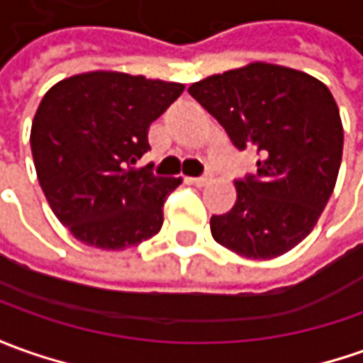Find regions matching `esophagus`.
<instances>
[{"instance_id":"obj_1","label":"esophagus","mask_w":363,"mask_h":363,"mask_svg":"<svg viewBox=\"0 0 363 363\" xmlns=\"http://www.w3.org/2000/svg\"><path fill=\"white\" fill-rule=\"evenodd\" d=\"M189 182L194 184V186H204V184H208V182H211V177H208V174H204V177H191Z\"/></svg>"}]
</instances>
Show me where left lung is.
<instances>
[{
  "mask_svg": "<svg viewBox=\"0 0 363 363\" xmlns=\"http://www.w3.org/2000/svg\"><path fill=\"white\" fill-rule=\"evenodd\" d=\"M189 93L236 149L260 157L256 174L234 181L233 208L211 218L213 238L258 260L292 250L316 226L342 162L344 129L330 89L308 73L256 61L196 81Z\"/></svg>",
  "mask_w": 363,
  "mask_h": 363,
  "instance_id": "8db88e82",
  "label": "left lung"
}]
</instances>
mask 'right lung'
Masks as SVG:
<instances>
[{
  "instance_id": "right-lung-1",
  "label": "right lung",
  "mask_w": 363,
  "mask_h": 363,
  "mask_svg": "<svg viewBox=\"0 0 363 363\" xmlns=\"http://www.w3.org/2000/svg\"><path fill=\"white\" fill-rule=\"evenodd\" d=\"M182 83L91 71L55 83L37 107L31 152L51 211L87 246L123 250L161 230L181 179L133 164L150 150L149 127Z\"/></svg>"
}]
</instances>
